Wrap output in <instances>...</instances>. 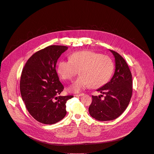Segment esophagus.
Segmentation results:
<instances>
[{"label": "esophagus", "instance_id": "obj_1", "mask_svg": "<svg viewBox=\"0 0 154 154\" xmlns=\"http://www.w3.org/2000/svg\"><path fill=\"white\" fill-rule=\"evenodd\" d=\"M84 95H85L84 93H82V94H75L74 96H75V97H81V96Z\"/></svg>", "mask_w": 154, "mask_h": 154}]
</instances>
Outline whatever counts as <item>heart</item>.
Instances as JSON below:
<instances>
[{"instance_id": "1", "label": "heart", "mask_w": 154, "mask_h": 154, "mask_svg": "<svg viewBox=\"0 0 154 154\" xmlns=\"http://www.w3.org/2000/svg\"><path fill=\"white\" fill-rule=\"evenodd\" d=\"M113 70L111 59L106 55L91 51L75 52L69 56V60H60L56 66L59 77L71 80L80 71L81 74L69 86L68 91L77 93L86 86L98 88L103 85Z\"/></svg>"}]
</instances>
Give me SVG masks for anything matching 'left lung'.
I'll use <instances>...</instances> for the list:
<instances>
[{
	"instance_id": "8db88e82",
	"label": "left lung",
	"mask_w": 154,
	"mask_h": 154,
	"mask_svg": "<svg viewBox=\"0 0 154 154\" xmlns=\"http://www.w3.org/2000/svg\"><path fill=\"white\" fill-rule=\"evenodd\" d=\"M110 51L115 58L114 75L109 82L97 90L101 94L100 95L92 96V103L89 107L90 116L98 121L112 120L122 115L132 94V74L127 63L116 51Z\"/></svg>"
}]
</instances>
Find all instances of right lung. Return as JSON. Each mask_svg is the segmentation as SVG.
Returning a JSON list of instances; mask_svg holds the SVG:
<instances>
[{"label": "right lung", "instance_id": "right-lung-1", "mask_svg": "<svg viewBox=\"0 0 154 154\" xmlns=\"http://www.w3.org/2000/svg\"><path fill=\"white\" fill-rule=\"evenodd\" d=\"M68 49L51 45L34 53L22 72L20 90L26 108L40 123L52 125L66 114V103L73 95H59L64 89L56 66L58 59Z\"/></svg>", "mask_w": 154, "mask_h": 154}]
</instances>
